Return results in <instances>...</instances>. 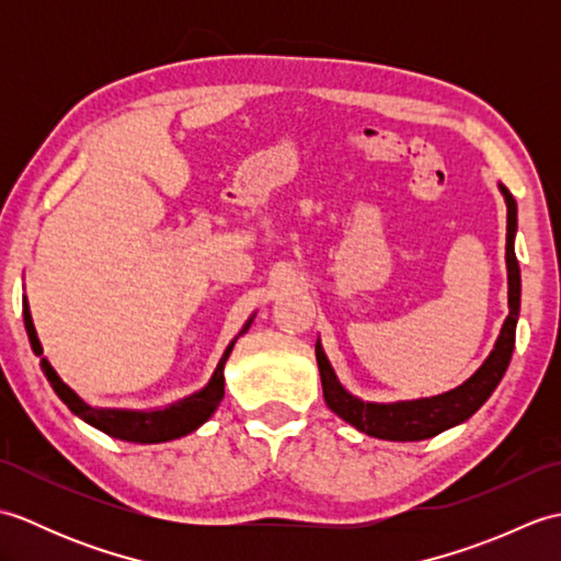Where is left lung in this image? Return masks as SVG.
I'll return each mask as SVG.
<instances>
[{
    "label": "left lung",
    "instance_id": "1",
    "mask_svg": "<svg viewBox=\"0 0 561 561\" xmlns=\"http://www.w3.org/2000/svg\"><path fill=\"white\" fill-rule=\"evenodd\" d=\"M506 199V270H508V316L499 332L492 354L486 356L484 364L474 371L462 386L453 388L444 396L422 398V400H404V402H364L354 398L352 392L342 388L335 371L328 362V356L316 342V359L320 368V380H323V398L328 408L350 422L359 432L386 438V440H422L432 438L446 428L456 426L478 412L486 398L492 396L499 380L504 378L511 354L516 344V323L520 311V267L514 250L516 238V199L504 185H499Z\"/></svg>",
    "mask_w": 561,
    "mask_h": 561
}]
</instances>
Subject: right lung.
Instances as JSON below:
<instances>
[{
	"label": "right lung",
	"mask_w": 561,
	"mask_h": 561,
	"mask_svg": "<svg viewBox=\"0 0 561 561\" xmlns=\"http://www.w3.org/2000/svg\"><path fill=\"white\" fill-rule=\"evenodd\" d=\"M250 323H253V318L248 320L245 328L241 330V335L250 328ZM23 325H26L33 352L43 356L38 332H35V328H33L31 308H28L26 299H23ZM233 344H236V340L229 344V347H226L221 362L217 364V368H214V374L205 388L193 392V396L169 404V408H163V410L91 408V404L83 402L77 392L57 376V371L50 366V362L45 359V356L41 359V368H43L45 378L50 380V386L57 392V398L62 400L67 408L79 416V420H83L91 426H96L99 432L108 434L113 438L133 440V444H161V440H173V438H181L190 432H195V428L205 424L214 414V410L219 408V402L224 398V364H226V359H229Z\"/></svg>",
	"instance_id": "obj_1"
}]
</instances>
